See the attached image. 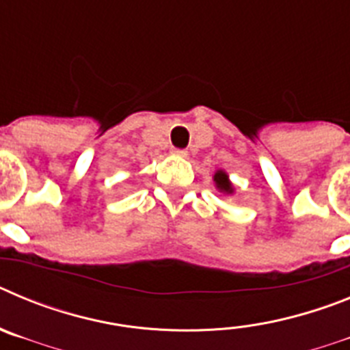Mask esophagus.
I'll list each match as a JSON object with an SVG mask.
<instances>
[{
  "mask_svg": "<svg viewBox=\"0 0 350 350\" xmlns=\"http://www.w3.org/2000/svg\"><path fill=\"white\" fill-rule=\"evenodd\" d=\"M172 154L173 156H178V157H187V150H184V148H172Z\"/></svg>",
  "mask_w": 350,
  "mask_h": 350,
  "instance_id": "34e87169",
  "label": "esophagus"
}]
</instances>
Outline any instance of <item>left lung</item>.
<instances>
[{"label":"left lung","mask_w":350,"mask_h":350,"mask_svg":"<svg viewBox=\"0 0 350 350\" xmlns=\"http://www.w3.org/2000/svg\"><path fill=\"white\" fill-rule=\"evenodd\" d=\"M213 184H215V189L219 191V193L222 194H228V196H231V194H234V185L233 182L230 180V175L224 172V170H217V172L213 173Z\"/></svg>","instance_id":"left-lung-1"}]
</instances>
